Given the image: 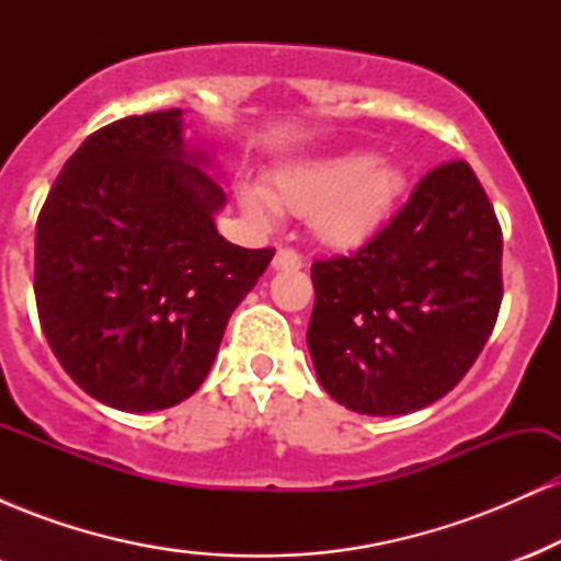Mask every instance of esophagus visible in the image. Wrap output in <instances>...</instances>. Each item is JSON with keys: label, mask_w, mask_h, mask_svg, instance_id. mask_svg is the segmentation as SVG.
Instances as JSON below:
<instances>
[{"label": "esophagus", "mask_w": 561, "mask_h": 561, "mask_svg": "<svg viewBox=\"0 0 561 561\" xmlns=\"http://www.w3.org/2000/svg\"><path fill=\"white\" fill-rule=\"evenodd\" d=\"M300 266H302V261H300V255L295 253V250L279 248L274 253V261H272L274 272H295V268H300Z\"/></svg>", "instance_id": "34e87169"}]
</instances>
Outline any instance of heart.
<instances>
[{"mask_svg": "<svg viewBox=\"0 0 561 561\" xmlns=\"http://www.w3.org/2000/svg\"><path fill=\"white\" fill-rule=\"evenodd\" d=\"M405 190L401 165L351 150L285 165L266 186L242 182L234 195L242 214L261 227H272L282 210L308 218L324 248L358 250L392 221Z\"/></svg>", "mask_w": 561, "mask_h": 561, "instance_id": "1", "label": "heart"}]
</instances>
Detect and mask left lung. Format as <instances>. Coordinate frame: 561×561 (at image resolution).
<instances>
[{
    "instance_id": "obj_1",
    "label": "left lung",
    "mask_w": 561,
    "mask_h": 561,
    "mask_svg": "<svg viewBox=\"0 0 561 561\" xmlns=\"http://www.w3.org/2000/svg\"><path fill=\"white\" fill-rule=\"evenodd\" d=\"M501 227L465 160L437 165L351 259L311 266L308 351L345 409L398 416L459 385L501 306Z\"/></svg>"
}]
</instances>
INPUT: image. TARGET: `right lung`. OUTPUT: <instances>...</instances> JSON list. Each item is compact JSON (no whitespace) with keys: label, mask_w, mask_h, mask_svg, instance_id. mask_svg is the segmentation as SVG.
<instances>
[{"label":"right lung","mask_w":561,"mask_h":561,"mask_svg":"<svg viewBox=\"0 0 561 561\" xmlns=\"http://www.w3.org/2000/svg\"><path fill=\"white\" fill-rule=\"evenodd\" d=\"M224 205L182 107L115 121L62 165L36 221V308L57 362L100 403L150 414L208 377L274 259L218 234Z\"/></svg>","instance_id":"obj_1"}]
</instances>
